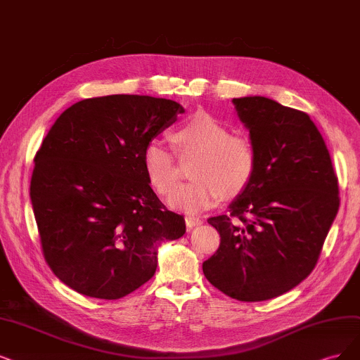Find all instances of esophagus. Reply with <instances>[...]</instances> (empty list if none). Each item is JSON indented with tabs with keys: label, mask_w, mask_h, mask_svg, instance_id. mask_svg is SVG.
<instances>
[{
	"label": "esophagus",
	"mask_w": 360,
	"mask_h": 360,
	"mask_svg": "<svg viewBox=\"0 0 360 360\" xmlns=\"http://www.w3.org/2000/svg\"><path fill=\"white\" fill-rule=\"evenodd\" d=\"M185 224H187L188 229H194V227H198V225H202L203 221L202 218H197L194 215H187L185 217Z\"/></svg>",
	"instance_id": "1"
}]
</instances>
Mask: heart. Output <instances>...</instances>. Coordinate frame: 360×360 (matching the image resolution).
<instances>
[{"label":"heart","instance_id":"obj_1","mask_svg":"<svg viewBox=\"0 0 360 360\" xmlns=\"http://www.w3.org/2000/svg\"><path fill=\"white\" fill-rule=\"evenodd\" d=\"M179 155L198 154L191 169L195 179L178 184L175 154L157 142H148L142 153V166L153 188L167 195L172 209L200 214L214 207L219 198H234L243 194L255 178L258 151L250 136L231 133L230 127L209 112L198 111L173 131Z\"/></svg>","mask_w":360,"mask_h":360}]
</instances>
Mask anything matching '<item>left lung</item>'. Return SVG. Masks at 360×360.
Instances as JSON below:
<instances>
[{"instance_id": "obj_1", "label": "left lung", "mask_w": 360, "mask_h": 360, "mask_svg": "<svg viewBox=\"0 0 360 360\" xmlns=\"http://www.w3.org/2000/svg\"><path fill=\"white\" fill-rule=\"evenodd\" d=\"M258 151L249 188L207 222L221 236L207 281L238 301L295 288L316 267L340 207L338 178L310 117L262 96L233 99Z\"/></svg>"}]
</instances>
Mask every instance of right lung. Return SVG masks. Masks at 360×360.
I'll return each instance as SVG.
<instances>
[{"label":"right lung","instance_id":"obj_1","mask_svg":"<svg viewBox=\"0 0 360 360\" xmlns=\"http://www.w3.org/2000/svg\"><path fill=\"white\" fill-rule=\"evenodd\" d=\"M181 112L170 99L111 95L74 103L49 130L31 202L44 259L66 286L123 298L154 276L157 246L185 234L142 166L145 145Z\"/></svg>","mask_w":360,"mask_h":360}]
</instances>
